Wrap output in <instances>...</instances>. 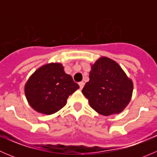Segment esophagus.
<instances>
[{"label": "esophagus", "instance_id": "esophagus-1", "mask_svg": "<svg viewBox=\"0 0 157 157\" xmlns=\"http://www.w3.org/2000/svg\"><path fill=\"white\" fill-rule=\"evenodd\" d=\"M79 86H80V89H83V86H84V83H83V82H80V83H79Z\"/></svg>", "mask_w": 157, "mask_h": 157}]
</instances>
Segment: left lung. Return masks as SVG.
Listing matches in <instances>:
<instances>
[{
  "mask_svg": "<svg viewBox=\"0 0 157 157\" xmlns=\"http://www.w3.org/2000/svg\"><path fill=\"white\" fill-rule=\"evenodd\" d=\"M91 68L90 80L82 90L90 106L103 115L122 112L132 96V81L110 58H99Z\"/></svg>",
  "mask_w": 157,
  "mask_h": 157,
  "instance_id": "obj_1",
  "label": "left lung"
}]
</instances>
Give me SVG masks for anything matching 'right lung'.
<instances>
[{
    "mask_svg": "<svg viewBox=\"0 0 157 157\" xmlns=\"http://www.w3.org/2000/svg\"><path fill=\"white\" fill-rule=\"evenodd\" d=\"M62 64L52 63L39 68L28 80L25 94L29 105L40 113L51 115L65 105L70 95L79 89Z\"/></svg>",
    "mask_w": 157,
    "mask_h": 157,
    "instance_id": "add662e5",
    "label": "right lung"
}]
</instances>
